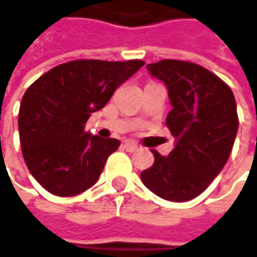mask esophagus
Returning a JSON list of instances; mask_svg holds the SVG:
<instances>
[{"instance_id":"esophagus-1","label":"esophagus","mask_w":257,"mask_h":257,"mask_svg":"<svg viewBox=\"0 0 257 257\" xmlns=\"http://www.w3.org/2000/svg\"><path fill=\"white\" fill-rule=\"evenodd\" d=\"M124 148H125V150H128V152H136L139 149V146L136 145L135 142H132V140H125L124 142Z\"/></svg>"}]
</instances>
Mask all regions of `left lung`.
<instances>
[{
	"label": "left lung",
	"instance_id": "1",
	"mask_svg": "<svg viewBox=\"0 0 257 257\" xmlns=\"http://www.w3.org/2000/svg\"><path fill=\"white\" fill-rule=\"evenodd\" d=\"M149 73L162 81L172 109L166 125L175 137L168 156L140 173L142 182L158 197L184 202L198 197L227 163L237 135V105L233 91L205 68L163 59L149 63Z\"/></svg>",
	"mask_w": 257,
	"mask_h": 257
}]
</instances>
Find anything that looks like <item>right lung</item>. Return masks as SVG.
I'll list each match as a JSON object with an SVG mask.
<instances>
[{
    "label": "right lung",
    "mask_w": 257,
    "mask_h": 257,
    "mask_svg": "<svg viewBox=\"0 0 257 257\" xmlns=\"http://www.w3.org/2000/svg\"><path fill=\"white\" fill-rule=\"evenodd\" d=\"M143 65L139 59L73 60L29 86L20 104V143L29 171L46 191L73 197L98 181L120 142L85 132V122Z\"/></svg>",
    "instance_id": "1"
}]
</instances>
